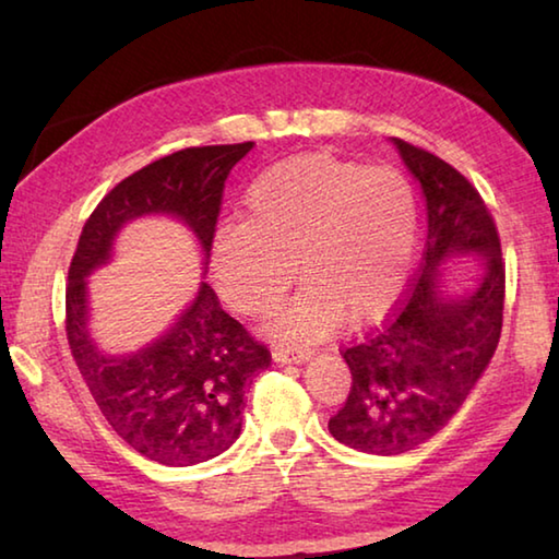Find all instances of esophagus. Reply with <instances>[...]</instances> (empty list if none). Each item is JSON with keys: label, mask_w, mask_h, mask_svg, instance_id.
I'll list each match as a JSON object with an SVG mask.
<instances>
[{"label": "esophagus", "mask_w": 559, "mask_h": 559, "mask_svg": "<svg viewBox=\"0 0 559 559\" xmlns=\"http://www.w3.org/2000/svg\"><path fill=\"white\" fill-rule=\"evenodd\" d=\"M313 357V353L306 347H290V345H278L273 347V359H276L278 365H290V362H308V359Z\"/></svg>", "instance_id": "esophagus-1"}]
</instances>
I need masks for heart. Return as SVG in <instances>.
I'll use <instances>...</instances> for the list:
<instances>
[{"instance_id": "obj_1", "label": "heart", "mask_w": 559, "mask_h": 559, "mask_svg": "<svg viewBox=\"0 0 559 559\" xmlns=\"http://www.w3.org/2000/svg\"><path fill=\"white\" fill-rule=\"evenodd\" d=\"M416 246V200L390 167L323 153L281 159L243 194V224L219 226L210 246L214 288L241 316H266L293 283L296 300L271 320L286 340H323L394 306Z\"/></svg>"}]
</instances>
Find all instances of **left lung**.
Masks as SVG:
<instances>
[{
	"instance_id": "1",
	"label": "left lung",
	"mask_w": 559,
	"mask_h": 559,
	"mask_svg": "<svg viewBox=\"0 0 559 559\" xmlns=\"http://www.w3.org/2000/svg\"><path fill=\"white\" fill-rule=\"evenodd\" d=\"M427 202L421 269L402 308L362 343L343 349L353 372L347 402L328 429L349 449L396 456L439 433L490 365L503 328L506 266L493 216L459 169L392 138ZM476 255L481 278L449 294L440 269Z\"/></svg>"
}]
</instances>
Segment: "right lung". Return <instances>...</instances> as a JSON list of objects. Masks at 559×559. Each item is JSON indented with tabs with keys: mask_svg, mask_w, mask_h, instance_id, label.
I'll return each mask as SVG.
<instances>
[{
	"mask_svg": "<svg viewBox=\"0 0 559 559\" xmlns=\"http://www.w3.org/2000/svg\"><path fill=\"white\" fill-rule=\"evenodd\" d=\"M251 147H187L126 177L88 216L69 269L66 335L81 377L112 431L163 466H194L239 439L246 382L266 370L271 353L224 313L204 281L153 343L108 353L91 335L88 278L112 261L122 226L157 214L192 231L206 269L224 182Z\"/></svg>",
	"mask_w": 559,
	"mask_h": 559,
	"instance_id": "1",
	"label": "right lung"
}]
</instances>
